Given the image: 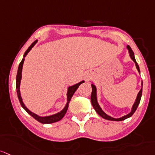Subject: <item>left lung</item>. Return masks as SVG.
Returning <instances> with one entry per match:
<instances>
[{
  "instance_id": "1",
  "label": "left lung",
  "mask_w": 155,
  "mask_h": 155,
  "mask_svg": "<svg viewBox=\"0 0 155 155\" xmlns=\"http://www.w3.org/2000/svg\"><path fill=\"white\" fill-rule=\"evenodd\" d=\"M127 48L129 49V54H130L131 58H132V59L133 60L134 62L135 63V66H136V68L138 69V72H140L139 66H138V63H137L136 61H135V56H134L133 51H132V48H131V47L129 46V45H127ZM91 87H92V93H91V104H92L93 107H94V110H96V112H97V113H98V114L100 115L101 117L104 118V119H107V120H111V121H123V120H125L126 119H127V118L131 117V116H132V115L134 114V113H135V110H137V108H138V104H139L140 101H141V94H142V82H141V89L140 90V91L138 92V96H137V98H136V100H135V104H134L133 107H132V111H131L130 113H129V114L126 115V116H123V117L119 118V119H115V118H113V117H111V116L107 115L105 113H104V111H103L102 109L101 108V107L99 106L98 103H97V89H96V87L94 86V84H91Z\"/></svg>"
}]
</instances>
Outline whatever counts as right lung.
<instances>
[{
	"label": "right lung",
	"instance_id": "right-lung-1",
	"mask_svg": "<svg viewBox=\"0 0 155 155\" xmlns=\"http://www.w3.org/2000/svg\"><path fill=\"white\" fill-rule=\"evenodd\" d=\"M36 42H37V40L34 41V42L31 44L30 46L27 48V50L26 51V52L24 53V55H23V57L26 56V54H28V52L30 51L31 48H32V47L34 46L35 44H36ZM23 62H24V58H23V59H22L21 62H20V64H19L18 71H17V81H16V89H17V97H18L19 101H20V104H21L22 107H23V108L24 109V110H26V111L27 112V113H29L31 116H32V117L34 118L35 119H36L38 122H39V123H43V124H49V123H56V122H58V121L61 120V119L64 117V115H65L66 112H67L68 108V104H69V102H70L71 99L73 94H74V92L77 91V89L78 88V87L80 86L82 83H84V81H83L80 82V83L77 84L73 85V86H71V87H69L68 89V94H67V97H68L67 104H66L65 107H64V108L63 109L61 112L56 113V114L52 115V116L41 117V116H37V115L35 114V113H32L31 111H29V110H28L26 107H25L24 104H23V101H22V98H21V96H20V81H21V78H22V68H23Z\"/></svg>",
	"mask_w": 155,
	"mask_h": 155
}]
</instances>
